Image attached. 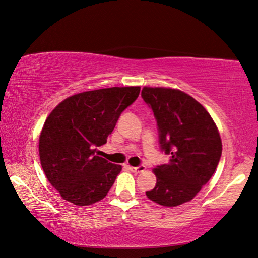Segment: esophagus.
I'll return each instance as SVG.
<instances>
[{"label": "esophagus", "mask_w": 258, "mask_h": 258, "mask_svg": "<svg viewBox=\"0 0 258 258\" xmlns=\"http://www.w3.org/2000/svg\"><path fill=\"white\" fill-rule=\"evenodd\" d=\"M129 169L132 170L133 172H136V174H139V172H143L145 170V166H138V167H130L129 166Z\"/></svg>", "instance_id": "obj_1"}]
</instances>
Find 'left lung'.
Instances as JSON below:
<instances>
[{
    "label": "left lung",
    "instance_id": "8db88e82",
    "mask_svg": "<svg viewBox=\"0 0 258 258\" xmlns=\"http://www.w3.org/2000/svg\"><path fill=\"white\" fill-rule=\"evenodd\" d=\"M142 97L158 122L160 144L170 160L154 168L157 185L146 192L164 207L191 201L208 183L222 155L218 128L207 109L186 92L144 87Z\"/></svg>",
    "mask_w": 258,
    "mask_h": 258
}]
</instances>
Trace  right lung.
I'll list each match as a JSON object with an SVG mask.
<instances>
[{
    "label": "right lung",
    "mask_w": 258,
    "mask_h": 258,
    "mask_svg": "<svg viewBox=\"0 0 258 258\" xmlns=\"http://www.w3.org/2000/svg\"><path fill=\"white\" fill-rule=\"evenodd\" d=\"M141 87H114L67 97L54 107L39 139L41 166L62 199L89 206L106 197L122 167L96 155L112 134L120 114Z\"/></svg>",
    "instance_id": "obj_1"
}]
</instances>
